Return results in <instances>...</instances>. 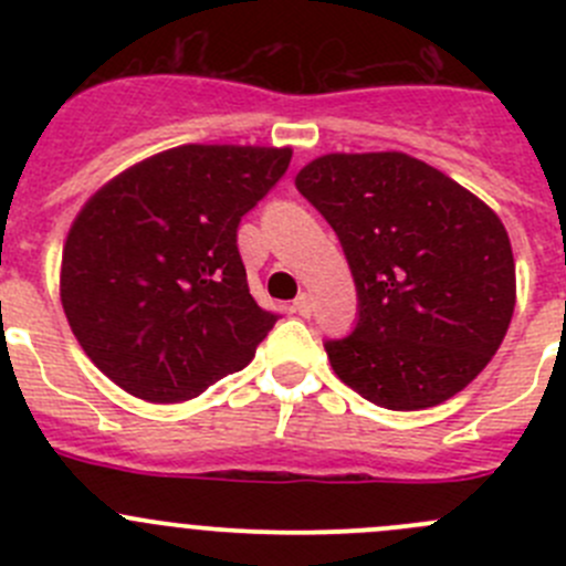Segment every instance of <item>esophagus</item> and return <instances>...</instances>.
<instances>
[{"instance_id":"34e87169","label":"esophagus","mask_w":566,"mask_h":566,"mask_svg":"<svg viewBox=\"0 0 566 566\" xmlns=\"http://www.w3.org/2000/svg\"><path fill=\"white\" fill-rule=\"evenodd\" d=\"M293 312H298L301 317H310L312 312H315V301H312V295H306V293H301L298 298L293 301Z\"/></svg>"}]
</instances>
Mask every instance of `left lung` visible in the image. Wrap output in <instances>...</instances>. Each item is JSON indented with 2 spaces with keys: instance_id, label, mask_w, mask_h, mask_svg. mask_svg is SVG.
Masks as SVG:
<instances>
[{
  "instance_id": "1",
  "label": "left lung",
  "mask_w": 566,
  "mask_h": 566,
  "mask_svg": "<svg viewBox=\"0 0 566 566\" xmlns=\"http://www.w3.org/2000/svg\"><path fill=\"white\" fill-rule=\"evenodd\" d=\"M345 249L358 323L325 342L336 378L389 410L447 402L490 364L515 312L499 216L405 153H328L295 175Z\"/></svg>"
}]
</instances>
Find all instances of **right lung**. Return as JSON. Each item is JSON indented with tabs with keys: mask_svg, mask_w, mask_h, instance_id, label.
I'll return each mask as SVG.
<instances>
[{
	"mask_svg": "<svg viewBox=\"0 0 566 566\" xmlns=\"http://www.w3.org/2000/svg\"><path fill=\"white\" fill-rule=\"evenodd\" d=\"M290 158V147L180 145L84 202L62 249L60 298L112 384L186 402L254 358L276 315L251 298L238 224Z\"/></svg>",
	"mask_w": 566,
	"mask_h": 566,
	"instance_id": "right-lung-1",
	"label": "right lung"
}]
</instances>
